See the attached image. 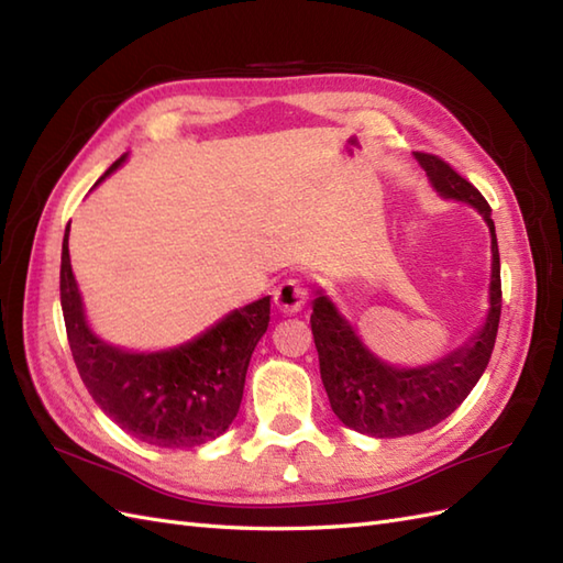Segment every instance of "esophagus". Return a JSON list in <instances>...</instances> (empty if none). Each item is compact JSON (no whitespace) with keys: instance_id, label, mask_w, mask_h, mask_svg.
<instances>
[{"instance_id":"1","label":"esophagus","mask_w":563,"mask_h":563,"mask_svg":"<svg viewBox=\"0 0 563 563\" xmlns=\"http://www.w3.org/2000/svg\"><path fill=\"white\" fill-rule=\"evenodd\" d=\"M305 302H307L305 283L295 280V278L283 280L278 288L273 290V305L278 307V312H283V314L300 312V309L305 307Z\"/></svg>"}]
</instances>
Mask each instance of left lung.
<instances>
[{
	"label": "left lung",
	"instance_id": "8db88e82",
	"mask_svg": "<svg viewBox=\"0 0 563 563\" xmlns=\"http://www.w3.org/2000/svg\"><path fill=\"white\" fill-rule=\"evenodd\" d=\"M416 159L421 162L438 194L470 202L484 214L492 230L494 254L492 309L484 329L462 349L428 367L401 369L382 363L369 353L349 321L336 312V307L321 292L317 295L309 324H312L319 373L329 404L345 426L373 438L413 435L445 421L484 375L500 321V258L492 206L438 154L416 152Z\"/></svg>",
	"mask_w": 563,
	"mask_h": 563
}]
</instances>
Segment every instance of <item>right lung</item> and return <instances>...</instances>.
Here are the masks:
<instances>
[{"instance_id":"right-lung-1","label":"right lung","mask_w":563,"mask_h":563,"mask_svg":"<svg viewBox=\"0 0 563 563\" xmlns=\"http://www.w3.org/2000/svg\"><path fill=\"white\" fill-rule=\"evenodd\" d=\"M115 159L109 172L118 169ZM69 224L59 263V302L84 387L125 433L157 448H198L222 435L239 413L246 367L268 329L271 297L234 309L194 343L164 353H125L99 341L84 321L71 275Z\"/></svg>"}]
</instances>
